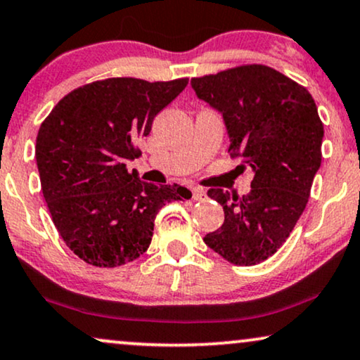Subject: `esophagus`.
<instances>
[{"label":"esophagus","mask_w":360,"mask_h":360,"mask_svg":"<svg viewBox=\"0 0 360 360\" xmlns=\"http://www.w3.org/2000/svg\"><path fill=\"white\" fill-rule=\"evenodd\" d=\"M207 198V194H205V189L202 188H194L193 189V199L194 200H202Z\"/></svg>","instance_id":"1"}]
</instances>
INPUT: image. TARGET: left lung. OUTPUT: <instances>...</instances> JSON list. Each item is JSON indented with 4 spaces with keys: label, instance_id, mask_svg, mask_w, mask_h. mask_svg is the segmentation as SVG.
Returning a JSON list of instances; mask_svg holds the SVG:
<instances>
[{
    "label": "left lung",
    "instance_id": "obj_1",
    "mask_svg": "<svg viewBox=\"0 0 360 360\" xmlns=\"http://www.w3.org/2000/svg\"><path fill=\"white\" fill-rule=\"evenodd\" d=\"M191 85L222 115L230 155L253 171L242 198L207 191L225 217L204 242L233 265H257L283 245L308 204L324 136L318 107L308 90L266 65L236 67Z\"/></svg>",
    "mask_w": 360,
    "mask_h": 360
}]
</instances>
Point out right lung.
I'll return each instance as SVG.
<instances>
[{"mask_svg": "<svg viewBox=\"0 0 360 360\" xmlns=\"http://www.w3.org/2000/svg\"><path fill=\"white\" fill-rule=\"evenodd\" d=\"M188 85V79L148 82L98 80L65 95L41 124L36 161L41 188L67 247L89 265L113 268L148 250L155 219L171 200L189 199L183 186H156L128 172L135 143Z\"/></svg>", "mask_w": 360, "mask_h": 360, "instance_id": "add662e5", "label": "right lung"}]
</instances>
